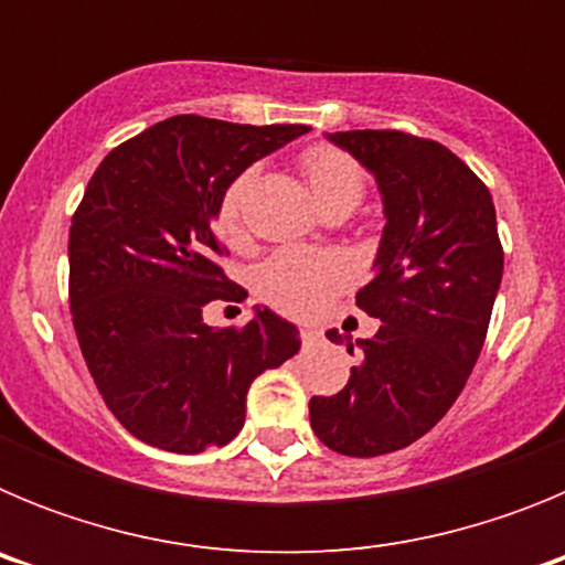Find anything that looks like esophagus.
Masks as SVG:
<instances>
[{"label": "esophagus", "mask_w": 565, "mask_h": 565, "mask_svg": "<svg viewBox=\"0 0 565 565\" xmlns=\"http://www.w3.org/2000/svg\"><path fill=\"white\" fill-rule=\"evenodd\" d=\"M299 339H302V344H317L319 339H322V333L317 331V328H302V331H299Z\"/></svg>", "instance_id": "34e87169"}]
</instances>
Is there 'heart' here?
<instances>
[{"mask_svg": "<svg viewBox=\"0 0 565 565\" xmlns=\"http://www.w3.org/2000/svg\"><path fill=\"white\" fill-rule=\"evenodd\" d=\"M299 167L311 183L313 198L328 214H348L362 203L367 178L353 154L331 143H313L299 154ZM254 169H243L226 183L217 201V228L228 243L243 237V206ZM351 266L337 252L282 248L257 271V291L268 306L291 317H317L348 286Z\"/></svg>", "mask_w": 565, "mask_h": 565, "instance_id": "obj_1", "label": "heart"}]
</instances>
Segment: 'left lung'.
Here are the masks:
<instances>
[{
  "label": "left lung",
  "instance_id": "1",
  "mask_svg": "<svg viewBox=\"0 0 565 565\" xmlns=\"http://www.w3.org/2000/svg\"><path fill=\"white\" fill-rule=\"evenodd\" d=\"M331 141L382 189L376 274L356 291L382 326L359 342L342 391L313 396L308 411L326 447L373 458L430 433L463 391L487 339L503 246L487 183L444 143L402 129H348ZM328 339L344 342L339 331Z\"/></svg>",
  "mask_w": 565,
  "mask_h": 565
}]
</instances>
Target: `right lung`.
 I'll list each match as a JSON object with an SVG mask.
<instances>
[{
  "label": "right lung",
  "instance_id": "right-lung-1",
  "mask_svg": "<svg viewBox=\"0 0 565 565\" xmlns=\"http://www.w3.org/2000/svg\"><path fill=\"white\" fill-rule=\"evenodd\" d=\"M306 124L172 115L98 163L70 223V313L78 348L113 416L143 444L203 452L246 422L259 373L299 351L297 328L271 311L209 328L212 299L243 302L223 271L217 201L234 174Z\"/></svg>",
  "mask_w": 565,
  "mask_h": 565
}]
</instances>
